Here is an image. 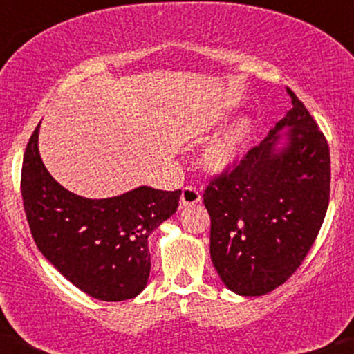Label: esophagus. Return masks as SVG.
I'll return each mask as SVG.
<instances>
[{
  "label": "esophagus",
  "mask_w": 354,
  "mask_h": 354,
  "mask_svg": "<svg viewBox=\"0 0 354 354\" xmlns=\"http://www.w3.org/2000/svg\"><path fill=\"white\" fill-rule=\"evenodd\" d=\"M201 201V195L196 188L193 186H185L183 193H181V205L183 207H188V205H195Z\"/></svg>",
  "instance_id": "1"
}]
</instances>
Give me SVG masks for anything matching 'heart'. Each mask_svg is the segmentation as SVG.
<instances>
[{
    "label": "heart",
    "instance_id": "b5f03b06",
    "mask_svg": "<svg viewBox=\"0 0 354 354\" xmlns=\"http://www.w3.org/2000/svg\"><path fill=\"white\" fill-rule=\"evenodd\" d=\"M252 134V122L248 119L240 120L232 127L228 133H225L218 141L205 151L203 162L212 171H225L239 161L240 154L245 149L247 141Z\"/></svg>",
    "mask_w": 354,
    "mask_h": 354
}]
</instances>
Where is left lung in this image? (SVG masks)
I'll return each instance as SVG.
<instances>
[{
  "label": "left lung",
  "mask_w": 354,
  "mask_h": 354,
  "mask_svg": "<svg viewBox=\"0 0 354 354\" xmlns=\"http://www.w3.org/2000/svg\"><path fill=\"white\" fill-rule=\"evenodd\" d=\"M292 109L259 146L209 180V255L223 284L240 296H263L299 269L329 205L331 159L316 120L287 87ZM289 127L288 146L274 149Z\"/></svg>",
  "instance_id": "left-lung-1"
}]
</instances>
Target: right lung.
Masks as SVG:
<instances>
[{
	"label": "right lung",
	"instance_id": "right-lung-1",
	"mask_svg": "<svg viewBox=\"0 0 354 354\" xmlns=\"http://www.w3.org/2000/svg\"><path fill=\"white\" fill-rule=\"evenodd\" d=\"M33 131L21 166V196L38 250L73 286L99 301H126L151 270L147 236L178 209L181 189L139 186L91 200L65 189L45 168Z\"/></svg>",
	"mask_w": 354,
	"mask_h": 354
}]
</instances>
